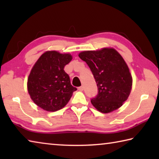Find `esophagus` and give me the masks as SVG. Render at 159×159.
<instances>
[{
    "label": "esophagus",
    "mask_w": 159,
    "mask_h": 159,
    "mask_svg": "<svg viewBox=\"0 0 159 159\" xmlns=\"http://www.w3.org/2000/svg\"><path fill=\"white\" fill-rule=\"evenodd\" d=\"M80 91H83V90H84V87L83 86H80V87H79V88H78Z\"/></svg>",
    "instance_id": "34e87169"
}]
</instances>
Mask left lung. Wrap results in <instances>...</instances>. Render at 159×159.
Masks as SVG:
<instances>
[{
  "instance_id": "obj_1",
  "label": "left lung",
  "mask_w": 159,
  "mask_h": 159,
  "mask_svg": "<svg viewBox=\"0 0 159 159\" xmlns=\"http://www.w3.org/2000/svg\"><path fill=\"white\" fill-rule=\"evenodd\" d=\"M79 57L92 71L98 86V95L91 103L99 111L109 113L127 100L133 84L129 69L121 55L113 48L83 51Z\"/></svg>"
}]
</instances>
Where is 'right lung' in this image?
<instances>
[{
    "label": "right lung",
    "instance_id": "obj_1",
    "mask_svg": "<svg viewBox=\"0 0 159 159\" xmlns=\"http://www.w3.org/2000/svg\"><path fill=\"white\" fill-rule=\"evenodd\" d=\"M71 60L69 54L47 51L32 68L28 79V92L34 103L45 111H56L63 108L77 90L64 70Z\"/></svg>",
    "mask_w": 159,
    "mask_h": 159
}]
</instances>
